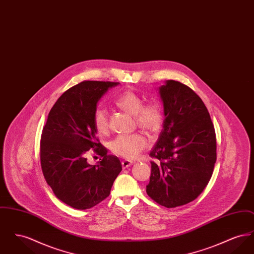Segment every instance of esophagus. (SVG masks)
Listing matches in <instances>:
<instances>
[{"instance_id":"34e87169","label":"esophagus","mask_w":254,"mask_h":254,"mask_svg":"<svg viewBox=\"0 0 254 254\" xmlns=\"http://www.w3.org/2000/svg\"><path fill=\"white\" fill-rule=\"evenodd\" d=\"M133 162L132 161H129V160H124L123 162H122V167H123V169H127V168H129L130 166H132Z\"/></svg>"}]
</instances>
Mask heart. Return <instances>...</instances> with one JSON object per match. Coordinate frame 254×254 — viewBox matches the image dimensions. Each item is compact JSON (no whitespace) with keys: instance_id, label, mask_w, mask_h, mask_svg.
<instances>
[{"instance_id":"b5f03b06","label":"heart","mask_w":254,"mask_h":254,"mask_svg":"<svg viewBox=\"0 0 254 254\" xmlns=\"http://www.w3.org/2000/svg\"><path fill=\"white\" fill-rule=\"evenodd\" d=\"M118 108L133 115L137 125L147 132H156L164 119V113L161 106L152 103L144 106L141 97L131 90H127L119 95L115 101ZM93 125L98 134L107 135L109 130L108 111L104 108H98L93 115ZM147 142L142 134L134 133L129 135H120L110 144V150L121 157L134 159L145 149Z\"/></svg>"}]
</instances>
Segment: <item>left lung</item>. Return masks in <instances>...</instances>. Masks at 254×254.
<instances>
[{
	"mask_svg": "<svg viewBox=\"0 0 254 254\" xmlns=\"http://www.w3.org/2000/svg\"><path fill=\"white\" fill-rule=\"evenodd\" d=\"M164 122L150 156L146 193L159 205L176 207L195 200L211 178L216 136L205 104L191 88L173 80L158 87Z\"/></svg>",
	"mask_w": 254,
	"mask_h": 254,
	"instance_id": "obj_1",
	"label": "left lung"
}]
</instances>
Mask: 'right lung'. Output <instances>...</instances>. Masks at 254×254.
<instances>
[{
    "label": "right lung",
    "mask_w": 254,
    "mask_h": 254,
    "mask_svg": "<svg viewBox=\"0 0 254 254\" xmlns=\"http://www.w3.org/2000/svg\"><path fill=\"white\" fill-rule=\"evenodd\" d=\"M114 82L85 81L66 90L50 109L41 138V166L55 196L76 209L105 200L121 172L120 160L108 155L97 139L93 115L98 102ZM92 148L103 159L89 165L85 153Z\"/></svg>",
    "instance_id": "1"
}]
</instances>
